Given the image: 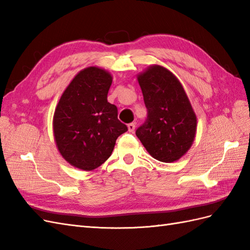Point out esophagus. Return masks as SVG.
<instances>
[{
	"label": "esophagus",
	"mask_w": 250,
	"mask_h": 250,
	"mask_svg": "<svg viewBox=\"0 0 250 250\" xmlns=\"http://www.w3.org/2000/svg\"><path fill=\"white\" fill-rule=\"evenodd\" d=\"M127 127H128V131L133 132L134 129H135V124L134 123H130V124L127 125Z\"/></svg>",
	"instance_id": "obj_1"
}]
</instances>
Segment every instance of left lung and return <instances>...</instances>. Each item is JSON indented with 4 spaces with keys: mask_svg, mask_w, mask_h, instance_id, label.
Returning <instances> with one entry per match:
<instances>
[{
    "mask_svg": "<svg viewBox=\"0 0 250 250\" xmlns=\"http://www.w3.org/2000/svg\"><path fill=\"white\" fill-rule=\"evenodd\" d=\"M137 78L148 117L135 134L155 160L176 162L190 150L197 130V118L184 86L158 64L150 65Z\"/></svg>",
    "mask_w": 250,
    "mask_h": 250,
    "instance_id": "8db88e82",
    "label": "left lung"
}]
</instances>
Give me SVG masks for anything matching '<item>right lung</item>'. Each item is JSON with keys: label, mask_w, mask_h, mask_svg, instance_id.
Returning a JSON list of instances; mask_svg holds the SVG:
<instances>
[{"label": "right lung", "mask_w": 250, "mask_h": 250, "mask_svg": "<svg viewBox=\"0 0 250 250\" xmlns=\"http://www.w3.org/2000/svg\"><path fill=\"white\" fill-rule=\"evenodd\" d=\"M112 82L109 72L98 66L80 71L58 101L53 133L59 153L73 167L93 171L108 160L119 135L127 126L107 102Z\"/></svg>", "instance_id": "1"}]
</instances>
